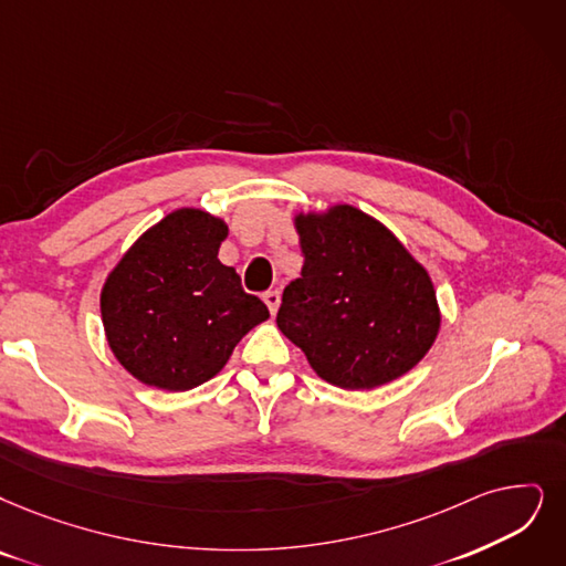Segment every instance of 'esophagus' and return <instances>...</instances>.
<instances>
[{"instance_id":"1","label":"esophagus","mask_w":566,"mask_h":566,"mask_svg":"<svg viewBox=\"0 0 566 566\" xmlns=\"http://www.w3.org/2000/svg\"><path fill=\"white\" fill-rule=\"evenodd\" d=\"M262 300H264V304H266L269 313H271V315H276L279 304H281V295H279V292H276V290H269V292H264Z\"/></svg>"}]
</instances>
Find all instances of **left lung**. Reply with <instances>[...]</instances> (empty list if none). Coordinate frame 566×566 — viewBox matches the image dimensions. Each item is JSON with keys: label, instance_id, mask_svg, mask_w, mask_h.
Wrapping results in <instances>:
<instances>
[{"label": "left lung", "instance_id": "1", "mask_svg": "<svg viewBox=\"0 0 566 566\" xmlns=\"http://www.w3.org/2000/svg\"><path fill=\"white\" fill-rule=\"evenodd\" d=\"M302 276L283 290L279 329L344 390L411 371L441 327L427 269L380 220L350 205L295 213Z\"/></svg>", "mask_w": 566, "mask_h": 566}]
</instances>
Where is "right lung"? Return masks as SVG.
Listing matches in <instances>:
<instances>
[{
    "label": "right lung",
    "mask_w": 566,
    "mask_h": 566,
    "mask_svg": "<svg viewBox=\"0 0 566 566\" xmlns=\"http://www.w3.org/2000/svg\"><path fill=\"white\" fill-rule=\"evenodd\" d=\"M228 222L195 207L167 213L134 241L102 285L108 348L144 386L186 392L211 380L266 306L218 260Z\"/></svg>",
    "instance_id": "1"
}]
</instances>
